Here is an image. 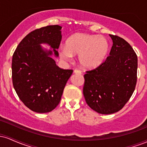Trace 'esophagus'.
Here are the masks:
<instances>
[{
    "label": "esophagus",
    "mask_w": 147,
    "mask_h": 147,
    "mask_svg": "<svg viewBox=\"0 0 147 147\" xmlns=\"http://www.w3.org/2000/svg\"><path fill=\"white\" fill-rule=\"evenodd\" d=\"M74 73L79 74V75H82V72H81L79 70H74Z\"/></svg>",
    "instance_id": "obj_1"
}]
</instances>
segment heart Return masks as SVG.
<instances>
[{
  "instance_id": "1",
  "label": "heart",
  "mask_w": 147,
  "mask_h": 147,
  "mask_svg": "<svg viewBox=\"0 0 147 147\" xmlns=\"http://www.w3.org/2000/svg\"><path fill=\"white\" fill-rule=\"evenodd\" d=\"M109 50V42L104 37L77 33L67 39L65 46L60 47L59 55L65 61L71 60L72 55H79L80 65L84 68L92 69L102 63Z\"/></svg>"
}]
</instances>
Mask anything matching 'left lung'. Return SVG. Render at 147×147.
I'll return each instance as SVG.
<instances>
[{"label":"left lung","instance_id":"1","mask_svg":"<svg viewBox=\"0 0 147 147\" xmlns=\"http://www.w3.org/2000/svg\"><path fill=\"white\" fill-rule=\"evenodd\" d=\"M109 35L113 40L109 56L97 68L84 75L86 102L100 114L121 110L131 98L137 83V55L124 38Z\"/></svg>","mask_w":147,"mask_h":147}]
</instances>
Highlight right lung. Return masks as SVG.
<instances>
[{"mask_svg":"<svg viewBox=\"0 0 147 147\" xmlns=\"http://www.w3.org/2000/svg\"><path fill=\"white\" fill-rule=\"evenodd\" d=\"M62 27L48 25L28 34L16 48L12 57V83L19 99L34 112L45 113L59 104L65 84L72 70L57 66L51 55L61 41ZM47 43L53 51L43 50Z\"/></svg>","mask_w":147,"mask_h":147,"instance_id":"add662e5","label":"right lung"}]
</instances>
